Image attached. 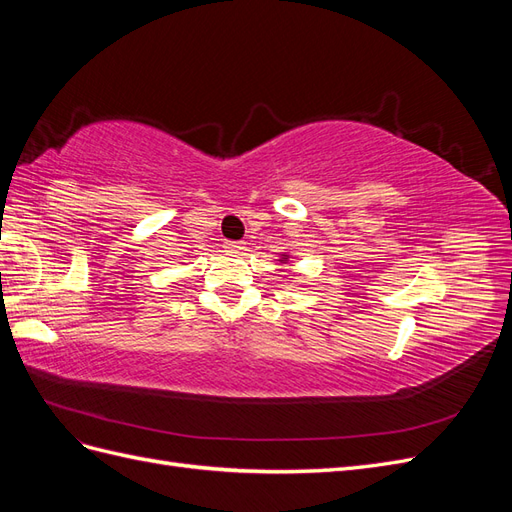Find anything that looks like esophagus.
<instances>
[{
	"instance_id": "obj_1",
	"label": "esophagus",
	"mask_w": 512,
	"mask_h": 512,
	"mask_svg": "<svg viewBox=\"0 0 512 512\" xmlns=\"http://www.w3.org/2000/svg\"><path fill=\"white\" fill-rule=\"evenodd\" d=\"M243 250H245L243 243H237V241H230V243H226V252H230V254H241Z\"/></svg>"
}]
</instances>
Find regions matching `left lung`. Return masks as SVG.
Returning <instances> with one entry per match:
<instances>
[{
    "mask_svg": "<svg viewBox=\"0 0 512 512\" xmlns=\"http://www.w3.org/2000/svg\"><path fill=\"white\" fill-rule=\"evenodd\" d=\"M290 260V254L288 252H284V254H280V265H286V262Z\"/></svg>",
    "mask_w": 512,
    "mask_h": 512,
    "instance_id": "obj_1",
    "label": "left lung"
}]
</instances>
